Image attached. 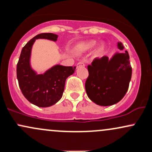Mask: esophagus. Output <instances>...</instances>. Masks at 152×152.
<instances>
[{"label": "esophagus", "mask_w": 152, "mask_h": 152, "mask_svg": "<svg viewBox=\"0 0 152 152\" xmlns=\"http://www.w3.org/2000/svg\"><path fill=\"white\" fill-rule=\"evenodd\" d=\"M76 66L78 67H81V66H82V67H83V66H85V64L83 62H78L77 64V65H76Z\"/></svg>", "instance_id": "1"}]
</instances>
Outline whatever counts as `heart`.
I'll use <instances>...</instances> for the list:
<instances>
[{
    "label": "heart",
    "mask_w": 152,
    "mask_h": 152,
    "mask_svg": "<svg viewBox=\"0 0 152 152\" xmlns=\"http://www.w3.org/2000/svg\"><path fill=\"white\" fill-rule=\"evenodd\" d=\"M96 41H88V42H85L83 43H81L80 45H78L77 46V49L78 51L79 52H85L87 51V50H92L94 47L96 46ZM104 50V46H101L98 48V49L96 50V53L99 54L101 53Z\"/></svg>",
    "instance_id": "1"
}]
</instances>
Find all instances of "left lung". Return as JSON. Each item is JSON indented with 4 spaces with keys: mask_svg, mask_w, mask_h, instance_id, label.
Returning a JSON list of instances; mask_svg holds the SVG:
<instances>
[{
    "mask_svg": "<svg viewBox=\"0 0 152 152\" xmlns=\"http://www.w3.org/2000/svg\"><path fill=\"white\" fill-rule=\"evenodd\" d=\"M118 48L123 50L121 42ZM88 77L85 88L88 98L99 106L116 104L127 92L132 78V69L127 50L116 53L111 59L107 56L96 58L88 66Z\"/></svg>",
    "mask_w": 152,
    "mask_h": 152,
    "instance_id": "obj_1",
    "label": "left lung"
}]
</instances>
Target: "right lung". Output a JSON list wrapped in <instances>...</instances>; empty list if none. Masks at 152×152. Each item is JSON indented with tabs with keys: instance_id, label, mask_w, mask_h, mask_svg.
<instances>
[{
	"instance_id": "right-lung-1",
	"label": "right lung",
	"mask_w": 152,
	"mask_h": 152,
	"mask_svg": "<svg viewBox=\"0 0 152 152\" xmlns=\"http://www.w3.org/2000/svg\"><path fill=\"white\" fill-rule=\"evenodd\" d=\"M38 38L56 41L58 36L40 34L26 43L17 64V78L22 94L29 102L38 107H48L61 99L66 78L74 74L76 67L56 65L44 74H38L31 68L30 58L31 48Z\"/></svg>"
}]
</instances>
